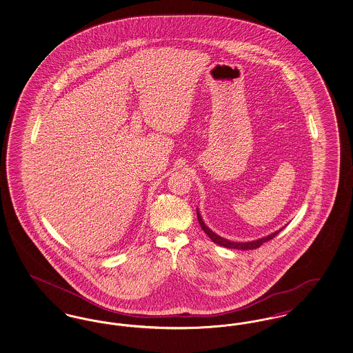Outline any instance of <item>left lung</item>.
Wrapping results in <instances>:
<instances>
[{"instance_id": "obj_1", "label": "left lung", "mask_w": 353, "mask_h": 353, "mask_svg": "<svg viewBox=\"0 0 353 353\" xmlns=\"http://www.w3.org/2000/svg\"><path fill=\"white\" fill-rule=\"evenodd\" d=\"M197 219H199V222H200V226H201L202 230H203L206 234L209 235V238H210L214 243H217L219 246H223V248H228V249H238V250H252V249H256V248H259L262 243H265V242H268L270 239H272L275 235L278 234V233L282 230V229H279L278 232H275V233H272V234L263 236V238H259V239H255V241H252V242H232V241H229V239H225V238L219 236V234L213 233V232L205 225V222L202 221L201 214L199 213V210H197Z\"/></svg>"}]
</instances>
